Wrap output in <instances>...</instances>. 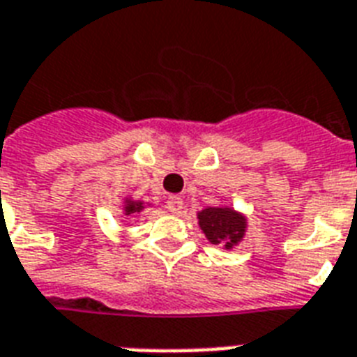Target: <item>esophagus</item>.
<instances>
[{
    "label": "esophagus",
    "instance_id": "obj_1",
    "mask_svg": "<svg viewBox=\"0 0 357 357\" xmlns=\"http://www.w3.org/2000/svg\"><path fill=\"white\" fill-rule=\"evenodd\" d=\"M167 209L170 213H181V209H183V200L179 198V196H170L167 200Z\"/></svg>",
    "mask_w": 357,
    "mask_h": 357
}]
</instances>
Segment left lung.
I'll list each match as a JSON object with an SVG mask.
<instances>
[{"mask_svg": "<svg viewBox=\"0 0 357 357\" xmlns=\"http://www.w3.org/2000/svg\"><path fill=\"white\" fill-rule=\"evenodd\" d=\"M198 224L211 244L231 250L246 234V217L228 206L206 207L198 213Z\"/></svg>", "mask_w": 357, "mask_h": 357, "instance_id": "1", "label": "left lung"}]
</instances>
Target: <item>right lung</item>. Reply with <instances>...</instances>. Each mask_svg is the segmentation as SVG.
Segmentation results:
<instances>
[{"mask_svg": "<svg viewBox=\"0 0 357 357\" xmlns=\"http://www.w3.org/2000/svg\"><path fill=\"white\" fill-rule=\"evenodd\" d=\"M142 209H144V204H142V202H135V200H131V198H126V200H123V215H137V213H140L142 211Z\"/></svg>", "mask_w": 357, "mask_h": 357, "instance_id": "add662e5", "label": "right lung"}]
</instances>
